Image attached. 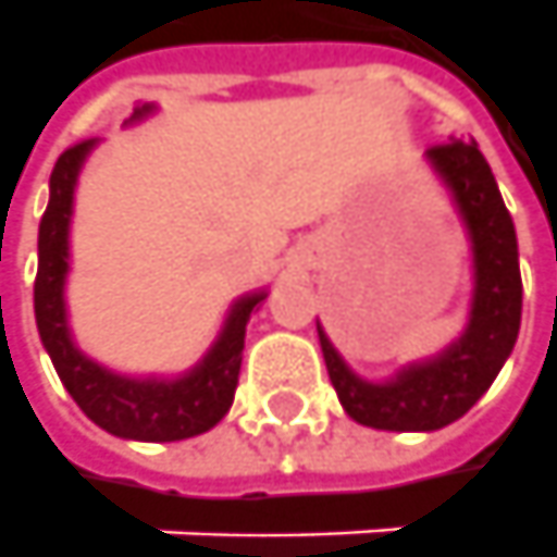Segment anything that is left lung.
I'll list each match as a JSON object with an SVG mask.
<instances>
[{"mask_svg":"<svg viewBox=\"0 0 557 557\" xmlns=\"http://www.w3.org/2000/svg\"><path fill=\"white\" fill-rule=\"evenodd\" d=\"M426 156L450 186L472 235L475 300L466 334L444 356L413 364L392 383L376 386L358 380L343 364L337 349L319 327L327 376L343 410L361 426L389 432H432L460 420L491 389L521 327L518 242L487 159L481 156L475 140L435 144Z\"/></svg>","mask_w":557,"mask_h":557,"instance_id":"left-lung-1","label":"left lung"}]
</instances>
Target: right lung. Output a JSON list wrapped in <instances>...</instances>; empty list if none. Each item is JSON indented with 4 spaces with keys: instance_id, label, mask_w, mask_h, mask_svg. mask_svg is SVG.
I'll list each match as a JSON object with an SVG mask.
<instances>
[{
    "instance_id": "obj_1",
    "label": "right lung",
    "mask_w": 557,
    "mask_h": 557,
    "mask_svg": "<svg viewBox=\"0 0 557 557\" xmlns=\"http://www.w3.org/2000/svg\"><path fill=\"white\" fill-rule=\"evenodd\" d=\"M149 110L152 107L134 110V119L147 115ZM91 147L95 140H82L63 149L51 171V199L39 220V272L33 287L39 337L73 401L100 429L134 442L193 438L218 426L233 405L238 371H242V349H245V324L251 319L253 306L267 294H251L238 300L214 349L193 374L181 380H128L103 371L100 364L82 356L66 331L63 275H66V230L73 211V186L82 159Z\"/></svg>"
}]
</instances>
